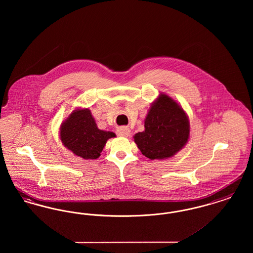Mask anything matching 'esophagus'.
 I'll list each match as a JSON object with an SVG mask.
<instances>
[{"label": "esophagus", "mask_w": 253, "mask_h": 253, "mask_svg": "<svg viewBox=\"0 0 253 253\" xmlns=\"http://www.w3.org/2000/svg\"><path fill=\"white\" fill-rule=\"evenodd\" d=\"M118 134L121 136H124V137H128L131 134V130L128 127H121L118 129Z\"/></svg>", "instance_id": "esophagus-1"}]
</instances>
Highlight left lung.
Listing matches in <instances>:
<instances>
[{"instance_id":"left-lung-1","label":"left lung","mask_w":253,"mask_h":253,"mask_svg":"<svg viewBox=\"0 0 253 253\" xmlns=\"http://www.w3.org/2000/svg\"><path fill=\"white\" fill-rule=\"evenodd\" d=\"M145 130L133 135L142 155L152 160L167 159L177 154L190 137V121L173 98L160 94L145 118Z\"/></svg>"}]
</instances>
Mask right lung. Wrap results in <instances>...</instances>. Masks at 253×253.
<instances>
[{"mask_svg":"<svg viewBox=\"0 0 253 253\" xmlns=\"http://www.w3.org/2000/svg\"><path fill=\"white\" fill-rule=\"evenodd\" d=\"M115 136V132L97 128L88 108L75 109L60 127L62 144L75 156L84 159L98 158L107 140Z\"/></svg>","mask_w":253,"mask_h":253,"instance_id":"right-lung-1","label":"right lung"}]
</instances>
